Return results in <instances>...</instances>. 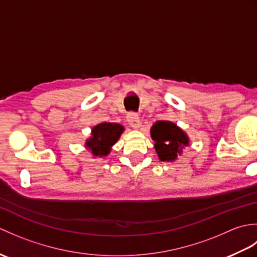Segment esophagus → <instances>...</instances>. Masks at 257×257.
Wrapping results in <instances>:
<instances>
[{
  "label": "esophagus",
  "instance_id": "34e87169",
  "mask_svg": "<svg viewBox=\"0 0 257 257\" xmlns=\"http://www.w3.org/2000/svg\"><path fill=\"white\" fill-rule=\"evenodd\" d=\"M127 121L135 129H138L140 127V124H141L139 116L136 112H134V111L128 112V114H127Z\"/></svg>",
  "mask_w": 257,
  "mask_h": 257
}]
</instances>
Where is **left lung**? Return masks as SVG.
Instances as JSON below:
<instances>
[{
	"label": "left lung",
	"instance_id": "8db88e82",
	"mask_svg": "<svg viewBox=\"0 0 257 257\" xmlns=\"http://www.w3.org/2000/svg\"><path fill=\"white\" fill-rule=\"evenodd\" d=\"M155 149L161 161H174L189 146V137L176 123L167 120L157 121L150 130Z\"/></svg>",
	"mask_w": 257,
	"mask_h": 257
}]
</instances>
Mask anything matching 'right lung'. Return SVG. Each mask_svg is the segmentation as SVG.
<instances>
[{"label": "right lung", "instance_id": "right-lung-1", "mask_svg": "<svg viewBox=\"0 0 257 257\" xmlns=\"http://www.w3.org/2000/svg\"><path fill=\"white\" fill-rule=\"evenodd\" d=\"M123 125L116 122H101L91 130V137L86 141V148L92 156L105 157L123 133Z\"/></svg>", "mask_w": 257, "mask_h": 257}]
</instances>
